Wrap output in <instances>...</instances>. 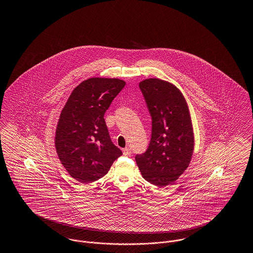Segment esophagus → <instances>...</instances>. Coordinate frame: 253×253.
Masks as SVG:
<instances>
[{"mask_svg":"<svg viewBox=\"0 0 253 253\" xmlns=\"http://www.w3.org/2000/svg\"><path fill=\"white\" fill-rule=\"evenodd\" d=\"M122 152H123V155H124V156H130V155H131V149L128 148V147L124 148V149L122 150Z\"/></svg>","mask_w":253,"mask_h":253,"instance_id":"esophagus-1","label":"esophagus"}]
</instances>
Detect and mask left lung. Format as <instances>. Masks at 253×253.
<instances>
[{"instance_id": "8db88e82", "label": "left lung", "mask_w": 253, "mask_h": 253, "mask_svg": "<svg viewBox=\"0 0 253 253\" xmlns=\"http://www.w3.org/2000/svg\"><path fill=\"white\" fill-rule=\"evenodd\" d=\"M152 117V137L135 161L146 180L164 187L176 180L193 157L191 115L180 90L168 82L147 79L139 84Z\"/></svg>"}]
</instances>
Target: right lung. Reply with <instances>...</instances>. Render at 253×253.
<instances>
[{
  "label": "right lung",
  "instance_id": "right-lung-1",
  "mask_svg": "<svg viewBox=\"0 0 253 253\" xmlns=\"http://www.w3.org/2000/svg\"><path fill=\"white\" fill-rule=\"evenodd\" d=\"M125 84L119 79H88L73 90L62 109L55 146L61 164L76 180L101 178L122 155L110 138L104 114Z\"/></svg>",
  "mask_w": 253,
  "mask_h": 253
}]
</instances>
